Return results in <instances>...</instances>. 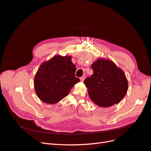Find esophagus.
I'll return each mask as SVG.
<instances>
[{
  "instance_id": "34e87169",
  "label": "esophagus",
  "mask_w": 151,
  "mask_h": 151,
  "mask_svg": "<svg viewBox=\"0 0 151 151\" xmlns=\"http://www.w3.org/2000/svg\"><path fill=\"white\" fill-rule=\"evenodd\" d=\"M86 78V76H82L80 78V80H81V81H84V79Z\"/></svg>"
}]
</instances>
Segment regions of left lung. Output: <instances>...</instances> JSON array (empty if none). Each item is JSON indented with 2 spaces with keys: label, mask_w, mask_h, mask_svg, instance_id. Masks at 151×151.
<instances>
[{
  "label": "left lung",
  "mask_w": 151,
  "mask_h": 151,
  "mask_svg": "<svg viewBox=\"0 0 151 151\" xmlns=\"http://www.w3.org/2000/svg\"><path fill=\"white\" fill-rule=\"evenodd\" d=\"M91 67L93 74L84 81L90 99L101 108L119 104L128 88L124 72L109 59L98 58Z\"/></svg>",
  "instance_id": "obj_1"
}]
</instances>
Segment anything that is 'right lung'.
Returning a JSON list of instances; mask_svg holds the SVG:
<instances>
[{
	"mask_svg": "<svg viewBox=\"0 0 151 151\" xmlns=\"http://www.w3.org/2000/svg\"><path fill=\"white\" fill-rule=\"evenodd\" d=\"M71 60V56L56 55L40 65L34 83L36 95L43 102H58L80 81L75 76L76 67Z\"/></svg>",
	"mask_w": 151,
	"mask_h": 151,
	"instance_id": "1",
	"label": "right lung"
}]
</instances>
